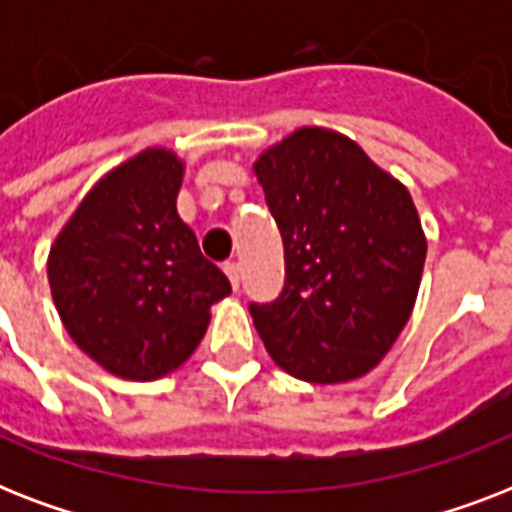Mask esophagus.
Segmentation results:
<instances>
[{
	"label": "esophagus",
	"instance_id": "obj_1",
	"mask_svg": "<svg viewBox=\"0 0 512 512\" xmlns=\"http://www.w3.org/2000/svg\"><path fill=\"white\" fill-rule=\"evenodd\" d=\"M225 276H228V281H231L233 289H239V284H241V268H239V263H228V265H225Z\"/></svg>",
	"mask_w": 512,
	"mask_h": 512
}]
</instances>
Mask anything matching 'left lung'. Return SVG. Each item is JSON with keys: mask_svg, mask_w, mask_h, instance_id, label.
Listing matches in <instances>:
<instances>
[{"mask_svg": "<svg viewBox=\"0 0 512 512\" xmlns=\"http://www.w3.org/2000/svg\"><path fill=\"white\" fill-rule=\"evenodd\" d=\"M284 241L279 300L252 305L257 335L297 380L350 382L404 332L428 239L412 193L348 135L300 127L252 164Z\"/></svg>", "mask_w": 512, "mask_h": 512, "instance_id": "left-lung-1", "label": "left lung"}]
</instances>
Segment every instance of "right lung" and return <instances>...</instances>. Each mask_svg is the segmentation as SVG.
Here are the masks:
<instances>
[{"label": "right lung", "mask_w": 512, "mask_h": 512, "mask_svg": "<svg viewBox=\"0 0 512 512\" xmlns=\"http://www.w3.org/2000/svg\"><path fill=\"white\" fill-rule=\"evenodd\" d=\"M185 164L151 146L100 177L47 257L52 303L82 353L122 380L183 366L231 284L177 215Z\"/></svg>", "instance_id": "add662e5"}]
</instances>
